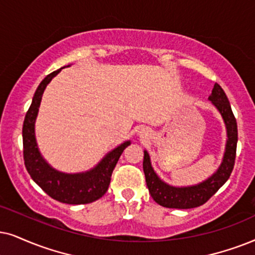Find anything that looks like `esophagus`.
Segmentation results:
<instances>
[{
    "instance_id": "esophagus-1",
    "label": "esophagus",
    "mask_w": 255,
    "mask_h": 255,
    "mask_svg": "<svg viewBox=\"0 0 255 255\" xmlns=\"http://www.w3.org/2000/svg\"><path fill=\"white\" fill-rule=\"evenodd\" d=\"M137 135L140 137H147L148 135H149V130H148V128H144V127H141L140 129L137 130Z\"/></svg>"
}]
</instances>
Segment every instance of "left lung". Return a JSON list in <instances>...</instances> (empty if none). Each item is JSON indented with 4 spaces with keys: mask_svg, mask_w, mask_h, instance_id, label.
<instances>
[{
    "mask_svg": "<svg viewBox=\"0 0 255 255\" xmlns=\"http://www.w3.org/2000/svg\"><path fill=\"white\" fill-rule=\"evenodd\" d=\"M212 105L220 113L225 127H226V146L222 161L217 169L204 181L192 186H173L163 181L157 175L150 162V156L147 150L143 156V172L146 176L148 191L151 198L160 206L167 208L187 209L194 208L207 202L211 196H213L220 187L230 179L234 167L235 153L238 143V126L233 112H232L230 101H228L224 89L218 83H215L212 94L208 96Z\"/></svg>",
    "mask_w": 255,
    "mask_h": 255,
    "instance_id": "left-lung-1",
    "label": "left lung"
}]
</instances>
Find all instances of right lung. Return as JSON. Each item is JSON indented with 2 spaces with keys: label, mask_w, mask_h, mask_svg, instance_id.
Instances as JSON below:
<instances>
[{
  "label": "right lung",
  "mask_w": 255,
  "mask_h": 255,
  "mask_svg": "<svg viewBox=\"0 0 255 255\" xmlns=\"http://www.w3.org/2000/svg\"><path fill=\"white\" fill-rule=\"evenodd\" d=\"M69 67V66H67ZM62 68L55 70L42 80L35 92L33 101L25 114L22 136H23V157L24 165L31 179L47 193L50 198L69 205L90 204L105 195L107 192L111 176L122 151L130 144V140L125 141L114 149L108 151L99 161L98 165L86 172L64 173L51 167L42 156L38 149L35 122L38 114L42 95L51 80L59 74Z\"/></svg>",
  "instance_id": "obj_1"
}]
</instances>
